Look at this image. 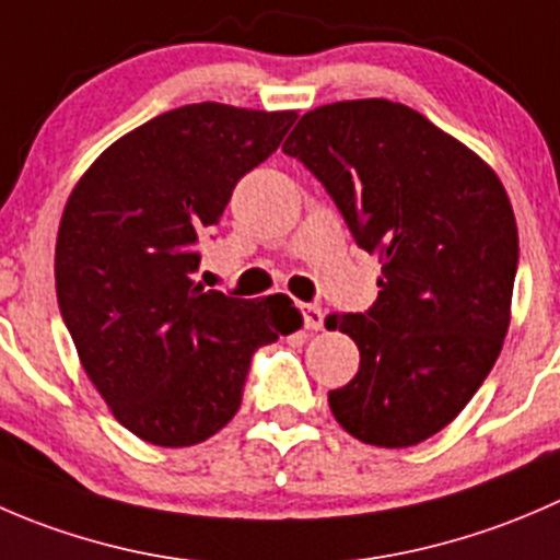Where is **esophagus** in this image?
<instances>
[{
  "instance_id": "esophagus-1",
  "label": "esophagus",
  "mask_w": 560,
  "mask_h": 560,
  "mask_svg": "<svg viewBox=\"0 0 560 560\" xmlns=\"http://www.w3.org/2000/svg\"><path fill=\"white\" fill-rule=\"evenodd\" d=\"M304 326H307L310 331H318L320 326H324V310L318 307V304H304Z\"/></svg>"
}]
</instances>
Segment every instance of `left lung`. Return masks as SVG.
Returning a JSON list of instances; mask_svg holds the SVG:
<instances>
[{
  "instance_id": "left-lung-1",
  "label": "left lung",
  "mask_w": 560,
  "mask_h": 560,
  "mask_svg": "<svg viewBox=\"0 0 560 560\" xmlns=\"http://www.w3.org/2000/svg\"><path fill=\"white\" fill-rule=\"evenodd\" d=\"M282 152L381 258L373 307L326 318L359 348L331 413L362 444H422L468 406L509 331L520 247L506 190L474 149L384 97L307 110Z\"/></svg>"
}]
</instances>
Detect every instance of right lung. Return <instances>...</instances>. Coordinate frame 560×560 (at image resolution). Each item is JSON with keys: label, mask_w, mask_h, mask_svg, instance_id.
<instances>
[{"label": "right lung", "mask_w": 560, "mask_h": 560, "mask_svg": "<svg viewBox=\"0 0 560 560\" xmlns=\"http://www.w3.org/2000/svg\"><path fill=\"white\" fill-rule=\"evenodd\" d=\"M296 110L192 103L110 143L65 203L57 299L81 368L121 428L154 446L212 439L258 346L304 324L285 293L236 299L192 280L198 236Z\"/></svg>", "instance_id": "add662e5"}]
</instances>
